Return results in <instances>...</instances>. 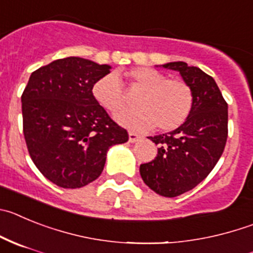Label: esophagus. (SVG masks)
I'll list each match as a JSON object with an SVG mask.
<instances>
[{"label":"esophagus","instance_id":"obj_1","mask_svg":"<svg viewBox=\"0 0 253 253\" xmlns=\"http://www.w3.org/2000/svg\"><path fill=\"white\" fill-rule=\"evenodd\" d=\"M140 138H142V136L138 135V134L134 133V131H129V142H130V143L138 142Z\"/></svg>","mask_w":253,"mask_h":253}]
</instances>
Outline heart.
Segmentation results:
<instances>
[{
    "mask_svg": "<svg viewBox=\"0 0 253 253\" xmlns=\"http://www.w3.org/2000/svg\"><path fill=\"white\" fill-rule=\"evenodd\" d=\"M133 90L136 108L124 109L114 115L119 124L131 129L173 130L188 118L193 105L192 89L185 81L168 79L166 74L150 68H134L124 74ZM92 95L103 108L115 111L125 103V92L115 74L103 76L92 86Z\"/></svg>",
    "mask_w": 253,
    "mask_h": 253,
    "instance_id": "heart-1",
    "label": "heart"
}]
</instances>
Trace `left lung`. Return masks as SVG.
Returning <instances> with one entry per match:
<instances>
[{
	"label": "left lung",
	"instance_id": "1",
	"mask_svg": "<svg viewBox=\"0 0 253 253\" xmlns=\"http://www.w3.org/2000/svg\"><path fill=\"white\" fill-rule=\"evenodd\" d=\"M161 66L180 74L191 86L193 105L175 130L149 136L158 144V154L154 161L142 164L139 172L152 191L172 198L193 189L221 158L228 133V105L214 79L199 68L183 61Z\"/></svg>",
	"mask_w": 253,
	"mask_h": 253
}]
</instances>
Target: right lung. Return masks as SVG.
Returning a JSON list of instances; mask_svg holds the SVG:
<instances>
[{
    "label": "right lung",
    "mask_w": 253,
    "mask_h": 253,
    "mask_svg": "<svg viewBox=\"0 0 253 253\" xmlns=\"http://www.w3.org/2000/svg\"><path fill=\"white\" fill-rule=\"evenodd\" d=\"M110 65L70 56L31 74L21 96L24 135L37 169L62 188H81L103 172L109 148L125 129L95 100L92 86Z\"/></svg>",
    "instance_id": "1"
}]
</instances>
